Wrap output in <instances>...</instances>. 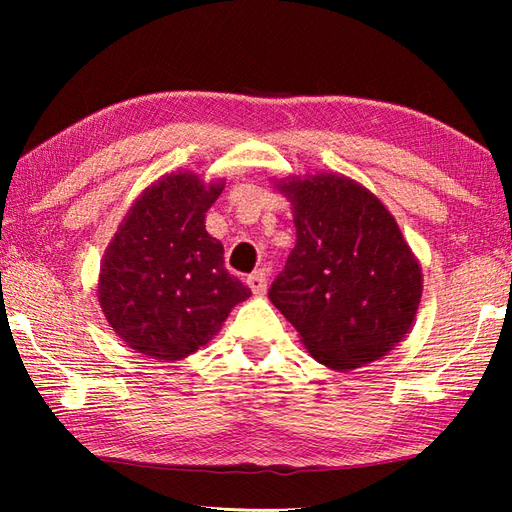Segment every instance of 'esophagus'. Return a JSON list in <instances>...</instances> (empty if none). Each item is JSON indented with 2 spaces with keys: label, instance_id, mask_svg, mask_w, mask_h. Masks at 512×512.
Instances as JSON below:
<instances>
[{
  "label": "esophagus",
  "instance_id": "obj_1",
  "mask_svg": "<svg viewBox=\"0 0 512 512\" xmlns=\"http://www.w3.org/2000/svg\"><path fill=\"white\" fill-rule=\"evenodd\" d=\"M246 284L250 290H253V295L262 297V295H266V288H268V275L264 273V270H257V273L246 277Z\"/></svg>",
  "mask_w": 512,
  "mask_h": 512
}]
</instances>
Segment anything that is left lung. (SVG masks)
Segmentation results:
<instances>
[{"label":"left lung","mask_w":512,"mask_h":512,"mask_svg":"<svg viewBox=\"0 0 512 512\" xmlns=\"http://www.w3.org/2000/svg\"><path fill=\"white\" fill-rule=\"evenodd\" d=\"M297 244L268 290L312 358L354 369L405 339L422 297V270L385 204L339 173L279 180Z\"/></svg>","instance_id":"left-lung-1"}]
</instances>
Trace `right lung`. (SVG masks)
<instances>
[{
	"label": "right lung",
	"instance_id": "1",
	"mask_svg": "<svg viewBox=\"0 0 512 512\" xmlns=\"http://www.w3.org/2000/svg\"><path fill=\"white\" fill-rule=\"evenodd\" d=\"M224 182L169 173L138 195L107 246L99 303L118 339L158 361H180L220 332L250 288L224 268L204 215Z\"/></svg>",
	"mask_w": 512,
	"mask_h": 512
}]
</instances>
